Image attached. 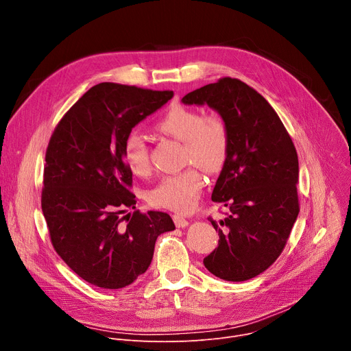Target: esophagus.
Wrapping results in <instances>:
<instances>
[{"label": "esophagus", "instance_id": "esophagus-1", "mask_svg": "<svg viewBox=\"0 0 351 351\" xmlns=\"http://www.w3.org/2000/svg\"><path fill=\"white\" fill-rule=\"evenodd\" d=\"M173 222H175V225L178 228H186L189 225V221L183 215H180V214H175L173 215Z\"/></svg>", "mask_w": 351, "mask_h": 351}]
</instances>
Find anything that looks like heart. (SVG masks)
I'll return each instance as SVG.
<instances>
[{
    "label": "heart",
    "mask_w": 351,
    "mask_h": 351,
    "mask_svg": "<svg viewBox=\"0 0 351 351\" xmlns=\"http://www.w3.org/2000/svg\"><path fill=\"white\" fill-rule=\"evenodd\" d=\"M156 128L176 140L183 141V161L193 164L182 172L164 176L148 191L152 206L178 213H189L198 203L204 186L206 172L219 171L229 153V129L219 114L199 115L194 108L172 106L158 119ZM122 157L128 168L138 176L152 171V160L144 137L130 132L122 143Z\"/></svg>",
    "instance_id": "heart-1"
}]
</instances>
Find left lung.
I'll use <instances>...</instances> for the list:
<instances>
[{
  "label": "left lung",
  "mask_w": 351,
  "mask_h": 351,
  "mask_svg": "<svg viewBox=\"0 0 351 351\" xmlns=\"http://www.w3.org/2000/svg\"><path fill=\"white\" fill-rule=\"evenodd\" d=\"M182 103L207 104L229 129V153L211 198L230 214L219 222L208 218L219 241L204 265L223 280H248L276 261L297 219L295 147L267 99L239 79L222 77Z\"/></svg>",
  "instance_id": "8db88e82"
}]
</instances>
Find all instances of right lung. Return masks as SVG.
Masks as SVG:
<instances>
[{
  "label": "right lung",
  "instance_id": "1",
  "mask_svg": "<svg viewBox=\"0 0 351 351\" xmlns=\"http://www.w3.org/2000/svg\"><path fill=\"white\" fill-rule=\"evenodd\" d=\"M173 91L99 83L62 117L49 138L41 210L57 254L86 282L122 289L147 271L156 240L175 229L167 213L136 210L122 143ZM126 220V223L123 221Z\"/></svg>",
  "mask_w": 351,
  "mask_h": 351
}]
</instances>
